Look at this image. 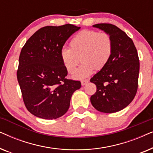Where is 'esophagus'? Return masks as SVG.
<instances>
[{
  "label": "esophagus",
  "instance_id": "34e87169",
  "mask_svg": "<svg viewBox=\"0 0 153 153\" xmlns=\"http://www.w3.org/2000/svg\"><path fill=\"white\" fill-rule=\"evenodd\" d=\"M88 81H89L88 79H83V80H81V85H84L86 84V83H88Z\"/></svg>",
  "mask_w": 153,
  "mask_h": 153
}]
</instances>
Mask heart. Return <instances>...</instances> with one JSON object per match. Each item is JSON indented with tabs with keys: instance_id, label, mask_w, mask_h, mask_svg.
I'll list each match as a JSON object with an SVG mask.
<instances>
[{
	"instance_id": "heart-1",
	"label": "heart",
	"mask_w": 153,
	"mask_h": 153,
	"mask_svg": "<svg viewBox=\"0 0 153 153\" xmlns=\"http://www.w3.org/2000/svg\"><path fill=\"white\" fill-rule=\"evenodd\" d=\"M70 47L62 48L60 58L70 73L74 72L82 60V64L72 74L74 79H81L106 66L112 54L113 41L107 33L83 30L71 39Z\"/></svg>"
}]
</instances>
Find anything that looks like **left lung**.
<instances>
[{"mask_svg":"<svg viewBox=\"0 0 153 153\" xmlns=\"http://www.w3.org/2000/svg\"><path fill=\"white\" fill-rule=\"evenodd\" d=\"M93 27L111 35L113 51L106 66L91 79V82L97 87L91 102L100 112L115 113L128 106L137 94L139 56L132 39L117 26L97 24Z\"/></svg>","mask_w":153,"mask_h":153,"instance_id":"1","label":"left lung"}]
</instances>
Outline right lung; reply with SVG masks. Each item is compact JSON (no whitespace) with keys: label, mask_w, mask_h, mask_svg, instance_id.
<instances>
[{"label":"right lung","mask_w":153,"mask_h":153,"mask_svg":"<svg viewBox=\"0 0 153 153\" xmlns=\"http://www.w3.org/2000/svg\"><path fill=\"white\" fill-rule=\"evenodd\" d=\"M80 27L72 24L45 26L36 31L23 47L16 76L28 111L47 120L68 111L73 93L81 82L68 79L60 58L65 43Z\"/></svg>","instance_id":"right-lung-1"}]
</instances>
